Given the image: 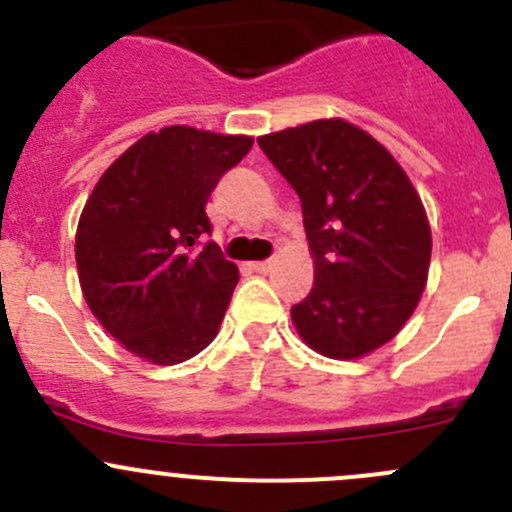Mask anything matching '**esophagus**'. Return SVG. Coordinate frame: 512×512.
I'll list each match as a JSON object with an SVG mask.
<instances>
[{
	"instance_id": "esophagus-1",
	"label": "esophagus",
	"mask_w": 512,
	"mask_h": 512,
	"mask_svg": "<svg viewBox=\"0 0 512 512\" xmlns=\"http://www.w3.org/2000/svg\"><path fill=\"white\" fill-rule=\"evenodd\" d=\"M252 270H255V272H270V270H272V260L252 262Z\"/></svg>"
}]
</instances>
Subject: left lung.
<instances>
[{
    "instance_id": "8db88e82",
    "label": "left lung",
    "mask_w": 512,
    "mask_h": 512,
    "mask_svg": "<svg viewBox=\"0 0 512 512\" xmlns=\"http://www.w3.org/2000/svg\"><path fill=\"white\" fill-rule=\"evenodd\" d=\"M297 192L315 282L292 322L325 357L355 360L393 340L428 282L430 222L413 182L375 137L315 119L257 137Z\"/></svg>"
}]
</instances>
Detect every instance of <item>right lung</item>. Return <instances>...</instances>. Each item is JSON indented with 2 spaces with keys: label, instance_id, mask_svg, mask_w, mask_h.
I'll list each match as a JSON object with an SVG mask.
<instances>
[{
  "label": "right lung",
  "instance_id": "add662e5",
  "mask_svg": "<svg viewBox=\"0 0 512 512\" xmlns=\"http://www.w3.org/2000/svg\"><path fill=\"white\" fill-rule=\"evenodd\" d=\"M252 137L187 124L150 132L94 185L77 225L79 285L124 350L177 365L215 340L240 272L215 242L205 205Z\"/></svg>",
  "mask_w": 512,
  "mask_h": 512
}]
</instances>
